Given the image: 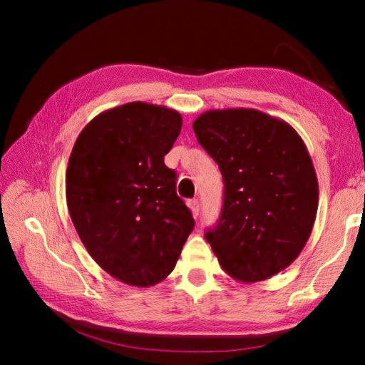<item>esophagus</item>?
I'll return each mask as SVG.
<instances>
[{
    "label": "esophagus",
    "mask_w": 365,
    "mask_h": 365,
    "mask_svg": "<svg viewBox=\"0 0 365 365\" xmlns=\"http://www.w3.org/2000/svg\"><path fill=\"white\" fill-rule=\"evenodd\" d=\"M188 207H190V210H191L192 216H197V215H199L200 207H199V200H197V199H191V200H188Z\"/></svg>",
    "instance_id": "esophagus-1"
}]
</instances>
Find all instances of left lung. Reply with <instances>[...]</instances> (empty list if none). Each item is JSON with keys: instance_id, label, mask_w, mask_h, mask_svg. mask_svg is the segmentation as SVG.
Wrapping results in <instances>:
<instances>
[{"instance_id": "obj_1", "label": "left lung", "mask_w": 365, "mask_h": 365, "mask_svg": "<svg viewBox=\"0 0 365 365\" xmlns=\"http://www.w3.org/2000/svg\"><path fill=\"white\" fill-rule=\"evenodd\" d=\"M224 178L220 221L205 238L237 281L285 269L307 243L319 182L306 144L289 123L251 108L210 110L192 123Z\"/></svg>"}]
</instances>
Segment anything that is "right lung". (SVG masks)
I'll return each instance as SVG.
<instances>
[{
    "mask_svg": "<svg viewBox=\"0 0 365 365\" xmlns=\"http://www.w3.org/2000/svg\"><path fill=\"white\" fill-rule=\"evenodd\" d=\"M182 130L166 106L131 102L96 115L68 158L66 197L91 257L128 285L161 282L195 227L165 165Z\"/></svg>",
    "mask_w": 365,
    "mask_h": 365,
    "instance_id": "right-lung-1",
    "label": "right lung"
}]
</instances>
